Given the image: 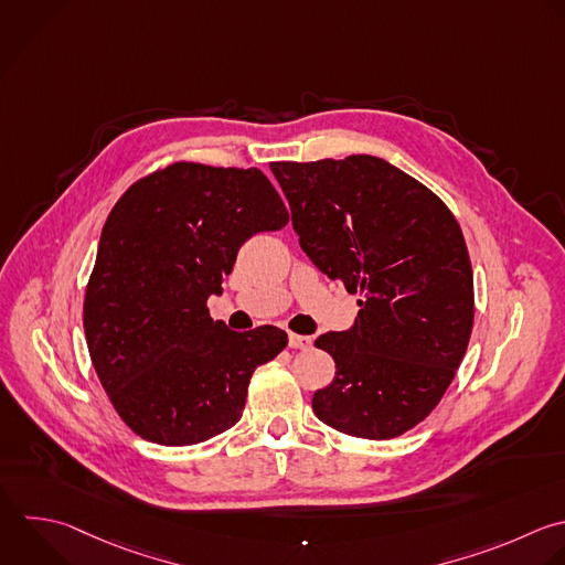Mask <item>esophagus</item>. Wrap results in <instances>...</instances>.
Masks as SVG:
<instances>
[{"instance_id":"1","label":"esophagus","mask_w":565,"mask_h":565,"mask_svg":"<svg viewBox=\"0 0 565 565\" xmlns=\"http://www.w3.org/2000/svg\"><path fill=\"white\" fill-rule=\"evenodd\" d=\"M289 347L291 349H309L311 347V338L309 335H300V333H289Z\"/></svg>"}]
</instances>
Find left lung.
Segmentation results:
<instances>
[{
    "label": "left lung",
    "instance_id": "8db88e82",
    "mask_svg": "<svg viewBox=\"0 0 565 565\" xmlns=\"http://www.w3.org/2000/svg\"><path fill=\"white\" fill-rule=\"evenodd\" d=\"M269 168L302 252L362 296L349 331L316 340L333 355L335 377L313 393V413L362 439L411 430L439 404L472 331V267L457 218L377 157Z\"/></svg>",
    "mask_w": 565,
    "mask_h": 565
}]
</instances>
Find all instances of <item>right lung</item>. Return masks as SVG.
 Masks as SVG:
<instances>
[{
  "label": "right lung",
  "instance_id": "1",
  "mask_svg": "<svg viewBox=\"0 0 565 565\" xmlns=\"http://www.w3.org/2000/svg\"><path fill=\"white\" fill-rule=\"evenodd\" d=\"M289 212L256 170L179 161L128 188L113 207L84 298L93 366L119 417L143 439L192 446L234 426L256 366L287 333L212 320L241 245Z\"/></svg>",
  "mask_w": 565,
  "mask_h": 565
}]
</instances>
